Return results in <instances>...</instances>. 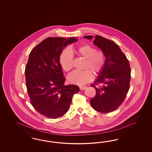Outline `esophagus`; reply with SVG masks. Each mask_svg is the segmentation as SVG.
<instances>
[{
    "mask_svg": "<svg viewBox=\"0 0 152 152\" xmlns=\"http://www.w3.org/2000/svg\"><path fill=\"white\" fill-rule=\"evenodd\" d=\"M86 88V87L85 86H80V90H83L84 89H85Z\"/></svg>",
    "mask_w": 152,
    "mask_h": 152,
    "instance_id": "obj_1",
    "label": "esophagus"
}]
</instances>
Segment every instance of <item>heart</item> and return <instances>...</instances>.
<instances>
[{"label": "heart", "mask_w": 152, "mask_h": 152, "mask_svg": "<svg viewBox=\"0 0 152 152\" xmlns=\"http://www.w3.org/2000/svg\"><path fill=\"white\" fill-rule=\"evenodd\" d=\"M74 52L85 59L83 69H85L72 72L67 77L68 81L78 85L91 82L94 78L92 72L97 75L104 69L105 64L104 53L86 44L77 46L71 50L65 48L60 54L59 62L62 69L66 72H69L73 67Z\"/></svg>", "instance_id": "obj_1"}]
</instances>
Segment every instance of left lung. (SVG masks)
<instances>
[{"label": "left lung", "instance_id": "obj_1", "mask_svg": "<svg viewBox=\"0 0 152 152\" xmlns=\"http://www.w3.org/2000/svg\"><path fill=\"white\" fill-rule=\"evenodd\" d=\"M84 37L91 39L93 36ZM94 43L101 49L106 60L99 77L91 85L96 94L90 104L94 110L106 114L117 109L126 96L131 78L130 67L126 56L114 42L96 35ZM100 83L103 86L96 88Z\"/></svg>", "mask_w": 152, "mask_h": 152}]
</instances>
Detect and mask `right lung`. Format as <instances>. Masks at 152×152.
<instances>
[{"mask_svg": "<svg viewBox=\"0 0 152 152\" xmlns=\"http://www.w3.org/2000/svg\"><path fill=\"white\" fill-rule=\"evenodd\" d=\"M75 37H48L31 52L25 69L26 87L33 107L47 118L57 119L69 109L78 86H64L65 78L59 62L64 48L77 41Z\"/></svg>", "mask_w": 152, "mask_h": 152, "instance_id": "obj_1", "label": "right lung"}]
</instances>
